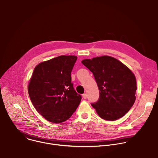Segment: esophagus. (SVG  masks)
Segmentation results:
<instances>
[{
  "label": "esophagus",
  "instance_id": "1",
  "mask_svg": "<svg viewBox=\"0 0 158 158\" xmlns=\"http://www.w3.org/2000/svg\"><path fill=\"white\" fill-rule=\"evenodd\" d=\"M82 98H83L84 99H87V94H82Z\"/></svg>",
  "mask_w": 158,
  "mask_h": 158
}]
</instances>
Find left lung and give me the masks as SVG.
I'll list each match as a JSON object with an SVG mask.
<instances>
[{
	"instance_id": "8db88e82",
	"label": "left lung",
	"mask_w": 158,
	"mask_h": 158,
	"mask_svg": "<svg viewBox=\"0 0 158 158\" xmlns=\"http://www.w3.org/2000/svg\"><path fill=\"white\" fill-rule=\"evenodd\" d=\"M82 63L92 72L99 90L97 102L91 103L103 119L115 121L124 116L136 100V80L124 64L110 56L84 59Z\"/></svg>"
}]
</instances>
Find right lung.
I'll list each match as a JSON object with an SVG mask.
<instances>
[{"instance_id": "right-lung-1", "label": "right lung", "mask_w": 158, "mask_h": 158, "mask_svg": "<svg viewBox=\"0 0 158 158\" xmlns=\"http://www.w3.org/2000/svg\"><path fill=\"white\" fill-rule=\"evenodd\" d=\"M75 56H60L38 64L28 86L36 110L48 121L60 123L69 119L77 108L81 96L71 82Z\"/></svg>"}]
</instances>
